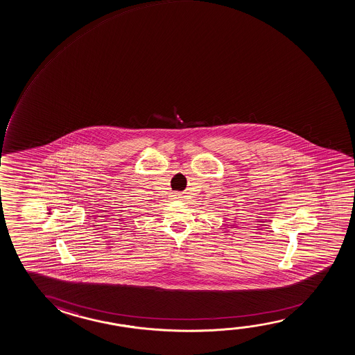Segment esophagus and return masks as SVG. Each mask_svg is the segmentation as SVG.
Instances as JSON below:
<instances>
[{
    "mask_svg": "<svg viewBox=\"0 0 355 355\" xmlns=\"http://www.w3.org/2000/svg\"><path fill=\"white\" fill-rule=\"evenodd\" d=\"M175 199H177V198H180V196H178V194H175Z\"/></svg>",
    "mask_w": 355,
    "mask_h": 355,
    "instance_id": "1",
    "label": "esophagus"
}]
</instances>
